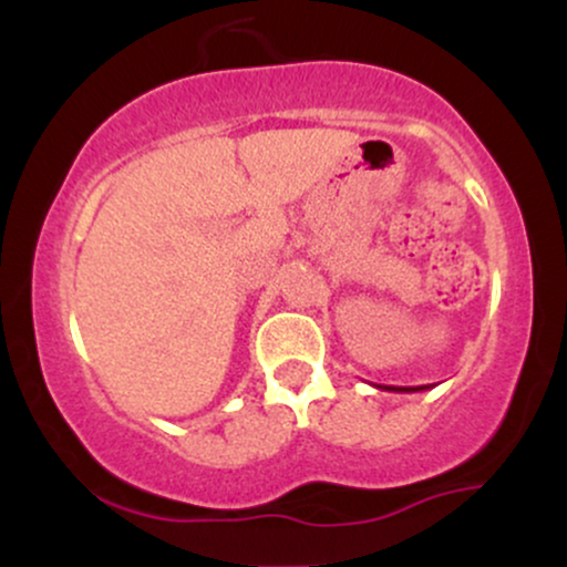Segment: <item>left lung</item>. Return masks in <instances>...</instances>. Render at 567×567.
Instances as JSON below:
<instances>
[{
  "label": "left lung",
  "instance_id": "1",
  "mask_svg": "<svg viewBox=\"0 0 567 567\" xmlns=\"http://www.w3.org/2000/svg\"><path fill=\"white\" fill-rule=\"evenodd\" d=\"M383 392H424V389H432V386H379Z\"/></svg>",
  "mask_w": 567,
  "mask_h": 567
}]
</instances>
